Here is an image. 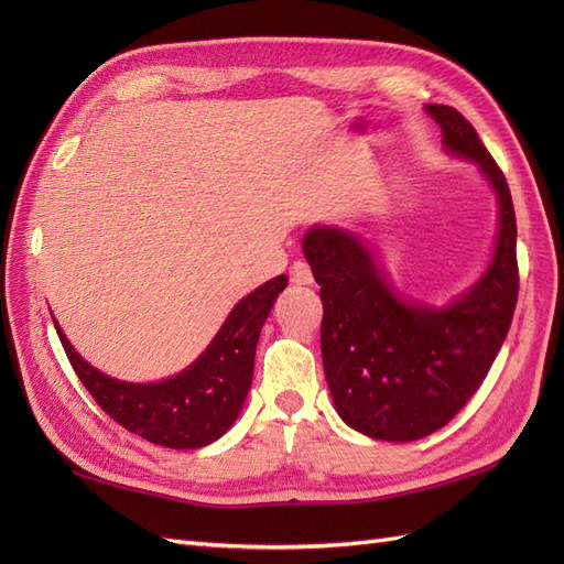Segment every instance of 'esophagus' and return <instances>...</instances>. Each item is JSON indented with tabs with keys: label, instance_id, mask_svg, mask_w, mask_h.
I'll list each match as a JSON object with an SVG mask.
<instances>
[{
	"label": "esophagus",
	"instance_id": "34e87169",
	"mask_svg": "<svg viewBox=\"0 0 564 564\" xmlns=\"http://www.w3.org/2000/svg\"><path fill=\"white\" fill-rule=\"evenodd\" d=\"M292 282L294 284H313V270L308 263L296 261L292 265Z\"/></svg>",
	"mask_w": 564,
	"mask_h": 564
}]
</instances>
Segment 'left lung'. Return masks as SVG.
<instances>
[{
	"label": "left lung",
	"instance_id": "left-lung-1",
	"mask_svg": "<svg viewBox=\"0 0 564 564\" xmlns=\"http://www.w3.org/2000/svg\"><path fill=\"white\" fill-rule=\"evenodd\" d=\"M447 155L468 160L497 197L499 220L485 270L442 305L392 284L381 249L340 226H313L303 256L319 284L322 365L338 416L386 442L421 440L447 425L485 381L518 301L516 212L508 183L468 119L425 106Z\"/></svg>",
	"mask_w": 564,
	"mask_h": 564
}]
</instances>
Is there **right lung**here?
<instances>
[{
	"label": "right lung",
	"mask_w": 564,
	"mask_h": 564,
	"mask_svg": "<svg viewBox=\"0 0 564 564\" xmlns=\"http://www.w3.org/2000/svg\"><path fill=\"white\" fill-rule=\"evenodd\" d=\"M286 282V275H278L253 289L230 311L197 360L162 381L108 377L73 348L56 319L54 327L79 381L106 414L152 445L199 449L226 435L240 416L253 379L256 344Z\"/></svg>",
	"instance_id": "add662e5"
}]
</instances>
